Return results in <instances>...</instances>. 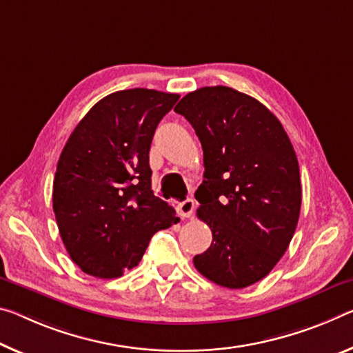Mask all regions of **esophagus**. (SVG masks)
Returning a JSON list of instances; mask_svg holds the SVG:
<instances>
[{"label":"esophagus","instance_id":"esophagus-1","mask_svg":"<svg viewBox=\"0 0 353 353\" xmlns=\"http://www.w3.org/2000/svg\"><path fill=\"white\" fill-rule=\"evenodd\" d=\"M177 214L181 215L182 218H190L193 215V210H194V201L193 198L187 196L183 201H179L177 203Z\"/></svg>","mask_w":353,"mask_h":353}]
</instances>
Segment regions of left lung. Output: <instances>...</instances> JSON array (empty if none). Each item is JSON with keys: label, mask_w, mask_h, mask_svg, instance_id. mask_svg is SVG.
<instances>
[{"label": "left lung", "mask_w": 353, "mask_h": 353, "mask_svg": "<svg viewBox=\"0 0 353 353\" xmlns=\"http://www.w3.org/2000/svg\"><path fill=\"white\" fill-rule=\"evenodd\" d=\"M174 111L192 124L204 152L194 198L214 240L193 264L218 286H251L278 264L297 228L301 187L292 143L270 110L228 86L196 89Z\"/></svg>", "instance_id": "1"}]
</instances>
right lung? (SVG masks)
I'll use <instances>...</instances> for the list:
<instances>
[{
	"instance_id": "obj_1",
	"label": "right lung",
	"mask_w": 353,
	"mask_h": 353,
	"mask_svg": "<svg viewBox=\"0 0 353 353\" xmlns=\"http://www.w3.org/2000/svg\"><path fill=\"white\" fill-rule=\"evenodd\" d=\"M179 94L125 89L103 97L78 122L61 152L53 210L72 261L88 275L117 278L150 237L176 225L172 207L150 188L149 149Z\"/></svg>"
}]
</instances>
